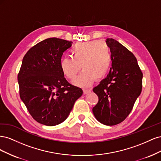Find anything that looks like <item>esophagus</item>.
<instances>
[{
	"instance_id": "obj_1",
	"label": "esophagus",
	"mask_w": 161,
	"mask_h": 161,
	"mask_svg": "<svg viewBox=\"0 0 161 161\" xmlns=\"http://www.w3.org/2000/svg\"><path fill=\"white\" fill-rule=\"evenodd\" d=\"M91 92V89H83V92L84 94H87L89 93V92Z\"/></svg>"
}]
</instances>
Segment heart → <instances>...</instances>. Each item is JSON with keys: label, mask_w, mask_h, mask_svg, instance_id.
Returning a JSON list of instances; mask_svg holds the SVG:
<instances>
[{"label": "heart", "mask_w": 161, "mask_h": 161, "mask_svg": "<svg viewBox=\"0 0 161 161\" xmlns=\"http://www.w3.org/2000/svg\"><path fill=\"white\" fill-rule=\"evenodd\" d=\"M72 57L60 61V69L68 79H74L80 69L82 72L73 80L80 87L91 86L97 79L103 78L109 70L111 54L109 46L103 41L77 43L71 50Z\"/></svg>", "instance_id": "1"}]
</instances>
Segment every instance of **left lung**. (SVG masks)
I'll list each match as a JSON object with an SVG mask.
<instances>
[{"instance_id":"left-lung-1","label":"left lung","mask_w":161,"mask_h":161,"mask_svg":"<svg viewBox=\"0 0 161 161\" xmlns=\"http://www.w3.org/2000/svg\"><path fill=\"white\" fill-rule=\"evenodd\" d=\"M111 68L106 78L92 89L99 97L92 108L95 118L106 125L123 121L130 114L142 87V72L134 55L114 39L108 38Z\"/></svg>"}]
</instances>
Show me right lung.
Masks as SVG:
<instances>
[{
  "label": "right lung",
  "mask_w": 161,
  "mask_h": 161,
  "mask_svg": "<svg viewBox=\"0 0 161 161\" xmlns=\"http://www.w3.org/2000/svg\"><path fill=\"white\" fill-rule=\"evenodd\" d=\"M72 42L47 38L32 47L24 56L18 83L21 99L33 118L53 126L69 117L82 90L72 85L60 69L64 52Z\"/></svg>",
  "instance_id": "obj_1"
}]
</instances>
